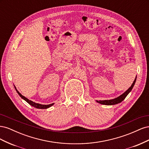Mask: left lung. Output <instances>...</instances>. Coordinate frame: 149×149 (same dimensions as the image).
Returning a JSON list of instances; mask_svg holds the SVG:
<instances>
[{
	"mask_svg": "<svg viewBox=\"0 0 149 149\" xmlns=\"http://www.w3.org/2000/svg\"><path fill=\"white\" fill-rule=\"evenodd\" d=\"M136 78L137 77H136V78H135L134 81L133 83L132 84L131 86H130L127 91H126L125 92H124L123 94H121L120 96H119V97H116V98H114L113 99V100H104V101H96L98 103H100L101 104H104V105H114V104H117L118 103H120L122 101H123L124 99L126 97V96H127L128 95V94L131 91V90L132 89L134 86L135 84V83H136Z\"/></svg>",
	"mask_w": 149,
	"mask_h": 149,
	"instance_id": "1",
	"label": "left lung"
}]
</instances>
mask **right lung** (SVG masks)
Here are the masks:
<instances>
[{"mask_svg": "<svg viewBox=\"0 0 149 149\" xmlns=\"http://www.w3.org/2000/svg\"><path fill=\"white\" fill-rule=\"evenodd\" d=\"M14 87H15V90H16V91L17 92V93L19 94V95L22 99H23V100H24L26 102H27L30 105L34 107L37 108V109H47V108L52 106L54 104V103H53V104H48V105H43V104H38V103H36V102H33L32 101L29 100V99L25 97L23 95H22V94H21L19 91H18V90L16 89V87L15 86H14Z\"/></svg>", "mask_w": 149, "mask_h": 149, "instance_id": "1", "label": "right lung"}]
</instances>
